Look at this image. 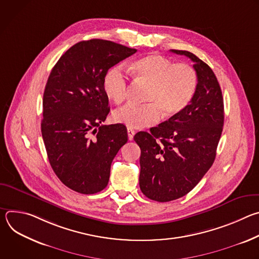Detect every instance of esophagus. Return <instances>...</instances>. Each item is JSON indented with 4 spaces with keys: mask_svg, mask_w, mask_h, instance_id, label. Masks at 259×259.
Here are the masks:
<instances>
[{
    "mask_svg": "<svg viewBox=\"0 0 259 259\" xmlns=\"http://www.w3.org/2000/svg\"><path fill=\"white\" fill-rule=\"evenodd\" d=\"M127 133H128V138H129V140H132L133 137H134L135 131H134L133 129H131V128H128V129H127Z\"/></svg>",
    "mask_w": 259,
    "mask_h": 259,
    "instance_id": "34e87169",
    "label": "esophagus"
}]
</instances>
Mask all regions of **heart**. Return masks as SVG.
I'll return each instance as SVG.
<instances>
[{
  "instance_id": "heart-1",
  "label": "heart",
  "mask_w": 259,
  "mask_h": 259,
  "mask_svg": "<svg viewBox=\"0 0 259 259\" xmlns=\"http://www.w3.org/2000/svg\"><path fill=\"white\" fill-rule=\"evenodd\" d=\"M133 78L149 86L144 105L128 103L113 114V119L131 129H142L157 123L161 114L172 118L192 101L198 86L195 69L186 63L150 54L135 60L131 65ZM106 96L116 104L122 103L128 91V78L121 66L110 68L103 79Z\"/></svg>"
}]
</instances>
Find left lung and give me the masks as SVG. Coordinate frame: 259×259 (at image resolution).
I'll return each instance as SVG.
<instances>
[{"instance_id": "1", "label": "left lung", "mask_w": 259, "mask_h": 259, "mask_svg": "<svg viewBox=\"0 0 259 259\" xmlns=\"http://www.w3.org/2000/svg\"><path fill=\"white\" fill-rule=\"evenodd\" d=\"M189 57L198 76L196 93L181 113L134 136L139 145V187L151 200L169 202L190 193L212 166L225 121L224 98L210 66L195 54Z\"/></svg>"}]
</instances>
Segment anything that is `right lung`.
Returning a JSON list of instances; mask_svg holds the SVG:
<instances>
[{"instance_id": "obj_1", "label": "right lung", "mask_w": 259, "mask_h": 259, "mask_svg": "<svg viewBox=\"0 0 259 259\" xmlns=\"http://www.w3.org/2000/svg\"><path fill=\"white\" fill-rule=\"evenodd\" d=\"M136 51L106 40L82 41L50 72L42 136L53 171L77 193L96 194L107 186L110 165L128 140L123 124L100 125L109 113L103 79L110 67Z\"/></svg>"}]
</instances>
